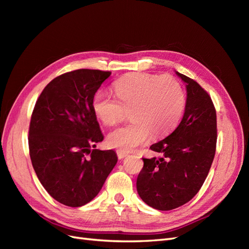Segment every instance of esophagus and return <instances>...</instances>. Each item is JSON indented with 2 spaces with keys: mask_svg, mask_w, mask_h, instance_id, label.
I'll return each mask as SVG.
<instances>
[{
  "mask_svg": "<svg viewBox=\"0 0 249 249\" xmlns=\"http://www.w3.org/2000/svg\"><path fill=\"white\" fill-rule=\"evenodd\" d=\"M116 153H117V157H118V159H119V160H123L124 158H125V157L129 156V154L125 153V152H123V150H117Z\"/></svg>",
  "mask_w": 249,
  "mask_h": 249,
  "instance_id": "esophagus-1",
  "label": "esophagus"
}]
</instances>
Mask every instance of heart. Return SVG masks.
Returning <instances> with one entry per match:
<instances>
[{
  "instance_id": "obj_1",
  "label": "heart",
  "mask_w": 249,
  "mask_h": 249,
  "mask_svg": "<svg viewBox=\"0 0 249 249\" xmlns=\"http://www.w3.org/2000/svg\"><path fill=\"white\" fill-rule=\"evenodd\" d=\"M113 90L116 100L97 92L92 100L95 116L106 125L122 122L129 112L132 123L111 131L107 142L111 147L130 152L154 138L167 135L178 125L186 106L180 83L169 74L132 73L117 80Z\"/></svg>"
}]
</instances>
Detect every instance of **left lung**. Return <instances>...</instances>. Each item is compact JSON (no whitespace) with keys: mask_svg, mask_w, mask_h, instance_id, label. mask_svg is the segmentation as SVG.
I'll list each match as a JSON object with an SVG mask.
<instances>
[{"mask_svg":"<svg viewBox=\"0 0 249 249\" xmlns=\"http://www.w3.org/2000/svg\"><path fill=\"white\" fill-rule=\"evenodd\" d=\"M186 84L184 116L177 129L149 148L160 158L143 159L137 192L146 205L169 211L185 205L199 191L216 150V111L197 82L176 71Z\"/></svg>","mask_w":249,"mask_h":249,"instance_id":"8db88e82","label":"left lung"}]
</instances>
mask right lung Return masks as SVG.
I'll use <instances>...</instances> for the list:
<instances>
[{"label": "right lung", "instance_id": "obj_1", "mask_svg": "<svg viewBox=\"0 0 249 249\" xmlns=\"http://www.w3.org/2000/svg\"><path fill=\"white\" fill-rule=\"evenodd\" d=\"M110 74L97 70L63 73L49 83L35 104L30 158L44 189L67 207L91 201L117 163L114 150L91 149L104 139L92 100Z\"/></svg>", "mask_w": 249, "mask_h": 249}]
</instances>
